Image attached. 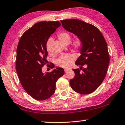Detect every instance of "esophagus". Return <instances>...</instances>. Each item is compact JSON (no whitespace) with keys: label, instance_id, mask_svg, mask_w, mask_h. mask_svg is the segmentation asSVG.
<instances>
[{"label":"esophagus","instance_id":"obj_1","mask_svg":"<svg viewBox=\"0 0 125 125\" xmlns=\"http://www.w3.org/2000/svg\"><path fill=\"white\" fill-rule=\"evenodd\" d=\"M69 70H70V69H68V68H67V69H64V72H68Z\"/></svg>","mask_w":125,"mask_h":125}]
</instances>
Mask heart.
I'll use <instances>...</instances> for the list:
<instances>
[{
    "mask_svg": "<svg viewBox=\"0 0 125 125\" xmlns=\"http://www.w3.org/2000/svg\"><path fill=\"white\" fill-rule=\"evenodd\" d=\"M58 38L59 40L63 44H65L67 42H70L71 40V36L68 33L66 32H62L59 33L58 35ZM53 42L52 38H49L47 40L46 43V49L48 53L51 52V44ZM73 48L75 49L79 50L81 49L83 46V42L82 39L79 37H76L74 39L73 43H72ZM74 59V56L72 54H67L61 56L56 61V63L58 66L63 68H67L71 66L72 62Z\"/></svg>",
    "mask_w": 125,
    "mask_h": 125,
    "instance_id": "heart-1",
    "label": "heart"
}]
</instances>
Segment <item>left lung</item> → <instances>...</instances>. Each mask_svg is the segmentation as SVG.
Returning a JSON list of instances; mask_svg holds the SVG:
<instances>
[{
  "instance_id": "obj_1",
  "label": "left lung",
  "mask_w": 125,
  "mask_h": 125,
  "mask_svg": "<svg viewBox=\"0 0 125 125\" xmlns=\"http://www.w3.org/2000/svg\"><path fill=\"white\" fill-rule=\"evenodd\" d=\"M61 22L66 30L83 42L81 55L75 62L80 68L73 70L75 76L70 80V86L79 94H90L101 85L107 73L109 63L107 42L100 31L90 23L77 19Z\"/></svg>"
}]
</instances>
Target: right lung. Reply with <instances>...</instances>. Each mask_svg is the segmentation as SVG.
I'll return each instance as SVG.
<instances>
[{
  "mask_svg": "<svg viewBox=\"0 0 125 125\" xmlns=\"http://www.w3.org/2000/svg\"><path fill=\"white\" fill-rule=\"evenodd\" d=\"M61 25L59 21L38 22L24 32L18 42L17 72L24 90L36 100H46L53 95L55 83L64 73L63 68L60 67L51 72L42 71L47 61L46 42Z\"/></svg>",
  "mask_w": 125,
  "mask_h": 125,
  "instance_id": "1",
  "label": "right lung"
}]
</instances>
